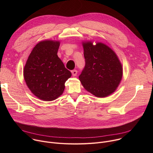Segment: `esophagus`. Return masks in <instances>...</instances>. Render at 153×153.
Returning a JSON list of instances; mask_svg holds the SVG:
<instances>
[{"label": "esophagus", "mask_w": 153, "mask_h": 153, "mask_svg": "<svg viewBox=\"0 0 153 153\" xmlns=\"http://www.w3.org/2000/svg\"><path fill=\"white\" fill-rule=\"evenodd\" d=\"M71 73H72L73 76H76L77 75V71L76 70H73V71H71Z\"/></svg>", "instance_id": "obj_1"}]
</instances>
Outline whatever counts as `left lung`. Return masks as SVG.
Returning <instances> with one entry per match:
<instances>
[{"label":"left lung","mask_w":153,"mask_h":153,"mask_svg":"<svg viewBox=\"0 0 153 153\" xmlns=\"http://www.w3.org/2000/svg\"><path fill=\"white\" fill-rule=\"evenodd\" d=\"M85 66L79 78L83 88L97 97L113 94L123 76L122 65L116 53L102 42H82Z\"/></svg>","instance_id":"left-lung-1"}]
</instances>
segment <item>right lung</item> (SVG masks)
Listing matches in <instances>:
<instances>
[{"label": "right lung", "instance_id": "1", "mask_svg": "<svg viewBox=\"0 0 153 153\" xmlns=\"http://www.w3.org/2000/svg\"><path fill=\"white\" fill-rule=\"evenodd\" d=\"M60 42L45 40L33 48L24 68V77L31 92L43 101L60 96L71 73L57 56Z\"/></svg>", "mask_w": 153, "mask_h": 153}]
</instances>
